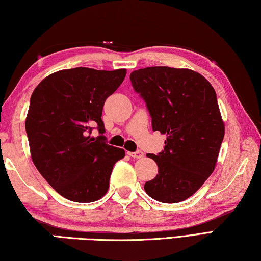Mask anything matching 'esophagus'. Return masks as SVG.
Returning a JSON list of instances; mask_svg holds the SVG:
<instances>
[{
  "label": "esophagus",
  "mask_w": 261,
  "mask_h": 261,
  "mask_svg": "<svg viewBox=\"0 0 261 261\" xmlns=\"http://www.w3.org/2000/svg\"><path fill=\"white\" fill-rule=\"evenodd\" d=\"M127 154H129V155L131 156V158H134V159H141L144 156V153L141 152V151H136V152H127Z\"/></svg>",
  "instance_id": "1"
}]
</instances>
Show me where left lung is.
I'll use <instances>...</instances> for the list:
<instances>
[{
  "label": "left lung",
  "mask_w": 261,
  "mask_h": 261,
  "mask_svg": "<svg viewBox=\"0 0 261 261\" xmlns=\"http://www.w3.org/2000/svg\"><path fill=\"white\" fill-rule=\"evenodd\" d=\"M130 81L146 103L153 131L167 134L165 148L146 154L159 170L145 191L166 204L188 199L213 173L224 137L214 88L200 73L169 67L136 70Z\"/></svg>",
  "instance_id": "1"
}]
</instances>
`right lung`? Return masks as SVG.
<instances>
[{"label":"right lung","mask_w":261,"mask_h":261,"mask_svg":"<svg viewBox=\"0 0 261 261\" xmlns=\"http://www.w3.org/2000/svg\"><path fill=\"white\" fill-rule=\"evenodd\" d=\"M125 69L61 70L35 87L25 127L34 166L62 197L76 202L102 198L113 167L125 156L110 146L103 121L105 101L124 81ZM96 128L100 136L90 137Z\"/></svg>","instance_id":"add662e5"}]
</instances>
